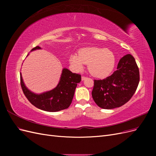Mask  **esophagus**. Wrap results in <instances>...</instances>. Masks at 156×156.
Instances as JSON below:
<instances>
[{"mask_svg":"<svg viewBox=\"0 0 156 156\" xmlns=\"http://www.w3.org/2000/svg\"><path fill=\"white\" fill-rule=\"evenodd\" d=\"M86 79H87V77L85 76H82V77H81L82 81H84V80H85Z\"/></svg>","mask_w":156,"mask_h":156,"instance_id":"obj_1","label":"esophagus"}]
</instances>
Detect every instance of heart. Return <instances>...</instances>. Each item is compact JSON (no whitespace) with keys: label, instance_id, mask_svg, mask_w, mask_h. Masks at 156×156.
I'll list each match as a JSON object with an SVG mask.
<instances>
[{"label":"heart","instance_id":"obj_1","mask_svg":"<svg viewBox=\"0 0 156 156\" xmlns=\"http://www.w3.org/2000/svg\"><path fill=\"white\" fill-rule=\"evenodd\" d=\"M69 62L76 71H81L84 64H88V69L93 76L105 77L112 71L115 58L112 52L106 49L88 48L79 50V54L70 56Z\"/></svg>","mask_w":156,"mask_h":156}]
</instances>
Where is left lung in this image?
Masks as SVG:
<instances>
[{"mask_svg":"<svg viewBox=\"0 0 156 156\" xmlns=\"http://www.w3.org/2000/svg\"><path fill=\"white\" fill-rule=\"evenodd\" d=\"M139 70L133 56L127 54L119 62L117 70L104 79L94 80L92 96L102 108L121 107L133 96L139 83Z\"/></svg>","mask_w":156,"mask_h":156,"instance_id":"obj_1","label":"left lung"}]
</instances>
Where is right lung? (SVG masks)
Masks as SVG:
<instances>
[{"label":"right lung","mask_w":156,"mask_h":156,"mask_svg":"<svg viewBox=\"0 0 156 156\" xmlns=\"http://www.w3.org/2000/svg\"><path fill=\"white\" fill-rule=\"evenodd\" d=\"M41 49L36 46L31 51ZM21 86L25 96L31 104L41 110L48 112H56L68 108L72 102L75 90L77 83L81 81L80 74L72 73L64 68L60 80L56 88L45 93L36 94L30 92L25 87L20 74Z\"/></svg>","instance_id":"add662e5"}]
</instances>
